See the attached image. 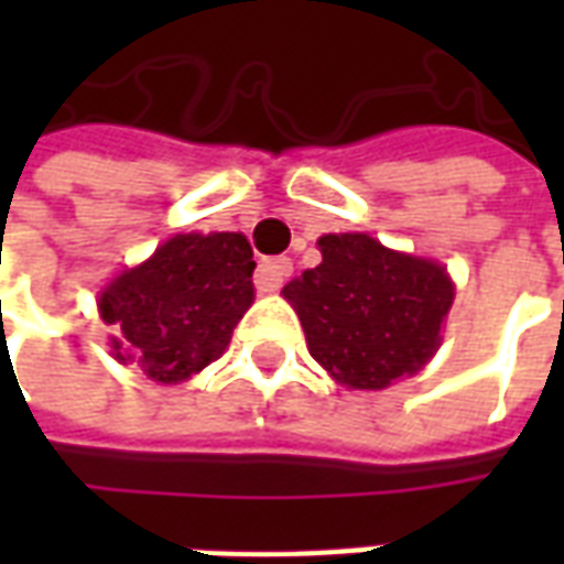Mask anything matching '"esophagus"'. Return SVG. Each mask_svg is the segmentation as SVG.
<instances>
[{
	"label": "esophagus",
	"mask_w": 564,
	"mask_h": 564,
	"mask_svg": "<svg viewBox=\"0 0 564 564\" xmlns=\"http://www.w3.org/2000/svg\"><path fill=\"white\" fill-rule=\"evenodd\" d=\"M290 274H293V262L286 257L262 259L257 269V290L259 293H278Z\"/></svg>",
	"instance_id": "obj_1"
}]
</instances>
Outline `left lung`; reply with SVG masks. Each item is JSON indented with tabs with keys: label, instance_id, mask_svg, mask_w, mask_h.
<instances>
[{
	"label": "left lung",
	"instance_id": "8db88e82",
	"mask_svg": "<svg viewBox=\"0 0 564 564\" xmlns=\"http://www.w3.org/2000/svg\"><path fill=\"white\" fill-rule=\"evenodd\" d=\"M323 262L283 286L311 356L350 390H387L441 347L453 281L432 259L390 250L366 232L323 235Z\"/></svg>",
	"mask_w": 564,
	"mask_h": 564
}]
</instances>
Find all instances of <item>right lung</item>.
Masks as SVG:
<instances>
[{
  "instance_id": "right-lung-1",
  "label": "right lung",
  "mask_w": 564,
  "mask_h": 564,
  "mask_svg": "<svg viewBox=\"0 0 564 564\" xmlns=\"http://www.w3.org/2000/svg\"><path fill=\"white\" fill-rule=\"evenodd\" d=\"M253 250L241 232L174 235L99 295L111 350L156 383H181L229 347L253 305Z\"/></svg>"
}]
</instances>
